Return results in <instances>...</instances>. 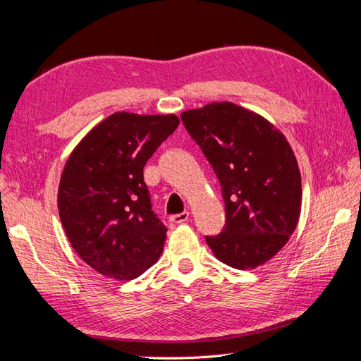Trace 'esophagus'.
Wrapping results in <instances>:
<instances>
[{"label":"esophagus","instance_id":"34e87169","mask_svg":"<svg viewBox=\"0 0 361 361\" xmlns=\"http://www.w3.org/2000/svg\"><path fill=\"white\" fill-rule=\"evenodd\" d=\"M188 216H190L188 212H182V213H178V215H171L170 221L174 223V224H182V223L187 221Z\"/></svg>","mask_w":361,"mask_h":361}]
</instances>
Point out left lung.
I'll return each instance as SVG.
<instances>
[{
    "label": "left lung",
    "mask_w": 361,
    "mask_h": 361,
    "mask_svg": "<svg viewBox=\"0 0 361 361\" xmlns=\"http://www.w3.org/2000/svg\"><path fill=\"white\" fill-rule=\"evenodd\" d=\"M180 118L223 191L226 224L205 241L229 267L257 268L281 251L299 221L302 185L293 149L273 124L232 102Z\"/></svg>",
    "instance_id": "8db88e82"
}]
</instances>
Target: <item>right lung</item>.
<instances>
[{"label":"right lung","mask_w":361,"mask_h":361,"mask_svg":"<svg viewBox=\"0 0 361 361\" xmlns=\"http://www.w3.org/2000/svg\"><path fill=\"white\" fill-rule=\"evenodd\" d=\"M178 126L176 115L114 114L67 160L59 215L73 249L102 276L130 281L164 251L166 227L152 212L143 168Z\"/></svg>","instance_id":"right-lung-1"}]
</instances>
